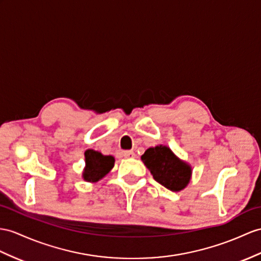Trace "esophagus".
I'll return each instance as SVG.
<instances>
[{"mask_svg":"<svg viewBox=\"0 0 261 261\" xmlns=\"http://www.w3.org/2000/svg\"><path fill=\"white\" fill-rule=\"evenodd\" d=\"M123 155H124L125 158H134V157H136L135 152L132 151V150H125Z\"/></svg>","mask_w":261,"mask_h":261,"instance_id":"34e87169","label":"esophagus"}]
</instances>
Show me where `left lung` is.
Segmentation results:
<instances>
[{
	"instance_id": "1",
	"label": "left lung",
	"mask_w": 261,
	"mask_h": 261,
	"mask_svg": "<svg viewBox=\"0 0 261 261\" xmlns=\"http://www.w3.org/2000/svg\"><path fill=\"white\" fill-rule=\"evenodd\" d=\"M142 161L154 179L171 192H179L189 182L192 169L166 146L148 148L142 156Z\"/></svg>"
}]
</instances>
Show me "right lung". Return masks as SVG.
<instances>
[{"label": "right lung", "mask_w": 261, "mask_h": 261, "mask_svg": "<svg viewBox=\"0 0 261 261\" xmlns=\"http://www.w3.org/2000/svg\"><path fill=\"white\" fill-rule=\"evenodd\" d=\"M86 167L83 177L87 181H97L109 173L114 166L113 156H104L100 152L93 149H87L85 151Z\"/></svg>", "instance_id": "obj_1"}]
</instances>
